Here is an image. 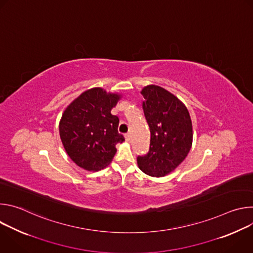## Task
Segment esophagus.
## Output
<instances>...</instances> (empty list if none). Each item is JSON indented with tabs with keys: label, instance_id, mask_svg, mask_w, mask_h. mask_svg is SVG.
Returning a JSON list of instances; mask_svg holds the SVG:
<instances>
[{
	"label": "esophagus",
	"instance_id": "34e87169",
	"mask_svg": "<svg viewBox=\"0 0 253 253\" xmlns=\"http://www.w3.org/2000/svg\"><path fill=\"white\" fill-rule=\"evenodd\" d=\"M124 137H125V140H126L127 142H129V141H130V134H128V133H127V134H125V136H124Z\"/></svg>",
	"mask_w": 253,
	"mask_h": 253
}]
</instances>
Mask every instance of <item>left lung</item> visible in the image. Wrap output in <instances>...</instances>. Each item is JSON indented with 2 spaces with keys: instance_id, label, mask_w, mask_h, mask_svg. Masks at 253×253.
I'll return each instance as SVG.
<instances>
[{
  "instance_id": "8db88e82",
  "label": "left lung",
  "mask_w": 253,
  "mask_h": 253,
  "mask_svg": "<svg viewBox=\"0 0 253 253\" xmlns=\"http://www.w3.org/2000/svg\"><path fill=\"white\" fill-rule=\"evenodd\" d=\"M143 110L150 128V148L137 157L138 167L152 177H164L187 157L193 140L192 121L186 106L157 85L141 90Z\"/></svg>"
}]
</instances>
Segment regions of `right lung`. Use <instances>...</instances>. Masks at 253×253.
Here are the masks:
<instances>
[{
	"mask_svg": "<svg viewBox=\"0 0 253 253\" xmlns=\"http://www.w3.org/2000/svg\"><path fill=\"white\" fill-rule=\"evenodd\" d=\"M121 98L119 93L95 87L67 106L59 123L60 138L68 156L79 167L94 172L111 163L116 144L125 140L118 133V117L111 114Z\"/></svg>",
	"mask_w": 253,
	"mask_h": 253,
	"instance_id": "add662e5",
	"label": "right lung"
}]
</instances>
